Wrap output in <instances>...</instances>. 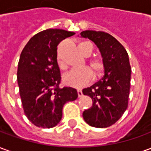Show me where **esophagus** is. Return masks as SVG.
<instances>
[{
  "label": "esophagus",
  "instance_id": "1",
  "mask_svg": "<svg viewBox=\"0 0 151 151\" xmlns=\"http://www.w3.org/2000/svg\"><path fill=\"white\" fill-rule=\"evenodd\" d=\"M78 95L79 98H80V97H82V95H83V94H82V91H81V90H78Z\"/></svg>",
  "mask_w": 151,
  "mask_h": 151
}]
</instances>
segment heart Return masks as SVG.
I'll return each instance as SVG.
<instances>
[{"label": "heart", "mask_w": 151, "mask_h": 151, "mask_svg": "<svg viewBox=\"0 0 151 151\" xmlns=\"http://www.w3.org/2000/svg\"><path fill=\"white\" fill-rule=\"evenodd\" d=\"M79 48L82 53L86 56L91 55L93 52V45L89 42H82L79 44ZM57 65L60 69H65V65L63 62L60 55H57L56 57ZM90 66L94 70L95 75L100 76L104 70V63L100 58H93L90 60ZM94 78V73L90 68H83L81 69H73L69 71L63 76V82L65 85L74 87V88H81L91 83Z\"/></svg>", "instance_id": "1"}]
</instances>
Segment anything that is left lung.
I'll return each instance as SVG.
<instances>
[{"instance_id":"8db88e82","label":"left lung","mask_w":151,"mask_h":151,"mask_svg":"<svg viewBox=\"0 0 151 151\" xmlns=\"http://www.w3.org/2000/svg\"><path fill=\"white\" fill-rule=\"evenodd\" d=\"M80 35L95 43L104 63L102 79L82 90L83 95L93 101L82 116L91 126L107 128L116 123L128 108L131 78L129 55L122 44L106 32L84 31Z\"/></svg>"}]
</instances>
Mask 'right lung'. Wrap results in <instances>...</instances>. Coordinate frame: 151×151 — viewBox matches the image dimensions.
<instances>
[{
  "label": "right lung",
  "mask_w": 151,
  "mask_h": 151,
  "mask_svg": "<svg viewBox=\"0 0 151 151\" xmlns=\"http://www.w3.org/2000/svg\"><path fill=\"white\" fill-rule=\"evenodd\" d=\"M74 34L61 29L40 31L22 52L17 73L19 93L25 115L35 126H56L65 104L78 98L76 89L59 87L61 78L56 61L57 45Z\"/></svg>",
  "instance_id": "obj_1"
}]
</instances>
